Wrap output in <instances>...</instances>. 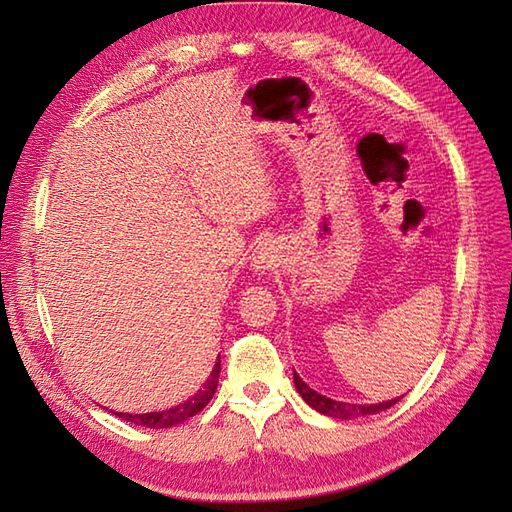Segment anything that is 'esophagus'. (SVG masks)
<instances>
[{
  "mask_svg": "<svg viewBox=\"0 0 512 512\" xmlns=\"http://www.w3.org/2000/svg\"><path fill=\"white\" fill-rule=\"evenodd\" d=\"M253 266L257 270H262V273H266V270H273L277 266L275 246L273 244H262V246H259L255 257H253Z\"/></svg>",
  "mask_w": 512,
  "mask_h": 512,
  "instance_id": "34e87169",
  "label": "esophagus"
}]
</instances>
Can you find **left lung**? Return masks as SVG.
<instances>
[{"mask_svg": "<svg viewBox=\"0 0 512 512\" xmlns=\"http://www.w3.org/2000/svg\"><path fill=\"white\" fill-rule=\"evenodd\" d=\"M295 387L299 391V396L308 402L312 409H317L319 413H325V416H332V418H358V416H367V413H376L380 409H387L391 405H396V400H387V402H378V405H352V402H339V400H332L328 396H321L317 391L310 389L303 380L299 378V374L295 372Z\"/></svg>", "mask_w": 512, "mask_h": 512, "instance_id": "obj_1", "label": "left lung"}]
</instances>
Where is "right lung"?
Here are the masks:
<instances>
[{
    "mask_svg": "<svg viewBox=\"0 0 512 512\" xmlns=\"http://www.w3.org/2000/svg\"><path fill=\"white\" fill-rule=\"evenodd\" d=\"M220 369L222 365H220V358H217L213 372L209 378H206L202 389H198V394L191 396L189 400H184L178 407H171L167 411H154V413H116V416L127 422L143 424V427H149V429H167V427H173V424H180L187 418H193L195 413L209 405V400L213 398L217 389V380H220Z\"/></svg>",
    "mask_w": 512,
    "mask_h": 512,
    "instance_id": "right-lung-1",
    "label": "right lung"
}]
</instances>
